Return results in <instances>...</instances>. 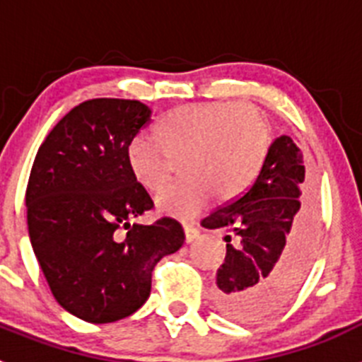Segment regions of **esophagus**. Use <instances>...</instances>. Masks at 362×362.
Returning a JSON list of instances; mask_svg holds the SVG:
<instances>
[{
    "label": "esophagus",
    "mask_w": 362,
    "mask_h": 362,
    "mask_svg": "<svg viewBox=\"0 0 362 362\" xmlns=\"http://www.w3.org/2000/svg\"><path fill=\"white\" fill-rule=\"evenodd\" d=\"M183 230H185V241H187L188 245H190V243H194L197 238H199V230H197L196 226L185 225Z\"/></svg>",
    "instance_id": "1"
}]
</instances>
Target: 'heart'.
Instances as JSON below:
<instances>
[{"instance_id":"heart-1","label":"heart","mask_w":362,"mask_h":362,"mask_svg":"<svg viewBox=\"0 0 362 362\" xmlns=\"http://www.w3.org/2000/svg\"><path fill=\"white\" fill-rule=\"evenodd\" d=\"M268 119L252 105L192 103L174 108L156 127V144L137 136L127 150L130 174L146 190L166 179L169 158H181V183L156 196V209L175 219L203 212L210 197L217 203L238 197L257 174L270 146Z\"/></svg>"}]
</instances>
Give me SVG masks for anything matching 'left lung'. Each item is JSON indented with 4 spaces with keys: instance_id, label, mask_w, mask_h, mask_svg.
Wrapping results in <instances>:
<instances>
[{
    "instance_id": "1",
    "label": "left lung",
    "mask_w": 362,
    "mask_h": 362,
    "mask_svg": "<svg viewBox=\"0 0 362 362\" xmlns=\"http://www.w3.org/2000/svg\"><path fill=\"white\" fill-rule=\"evenodd\" d=\"M313 203L300 148L279 136L250 188L201 221L204 228L230 232L212 296L223 315L261 321L297 292L312 261Z\"/></svg>"
}]
</instances>
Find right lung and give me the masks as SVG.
I'll return each mask as SVG.
<instances>
[{"label": "right lung", "instance_id": "add662e5", "mask_svg": "<svg viewBox=\"0 0 362 362\" xmlns=\"http://www.w3.org/2000/svg\"><path fill=\"white\" fill-rule=\"evenodd\" d=\"M150 117L141 101H85L54 127L32 165L25 196L32 250L57 303L86 322L141 308L153 267L183 246V228L170 217L130 223L152 209L127 163Z\"/></svg>", "mask_w": 362, "mask_h": 362}]
</instances>
